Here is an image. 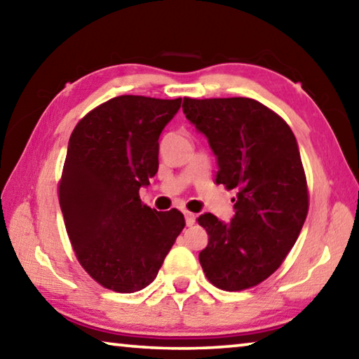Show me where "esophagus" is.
Masks as SVG:
<instances>
[{
    "label": "esophagus",
    "mask_w": 359,
    "mask_h": 359,
    "mask_svg": "<svg viewBox=\"0 0 359 359\" xmlns=\"http://www.w3.org/2000/svg\"><path fill=\"white\" fill-rule=\"evenodd\" d=\"M184 218H186V226H194V224H196V215L191 213V211H186Z\"/></svg>",
    "instance_id": "esophagus-1"
}]
</instances>
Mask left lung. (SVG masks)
I'll use <instances>...</instances> for the list:
<instances>
[{"mask_svg": "<svg viewBox=\"0 0 359 359\" xmlns=\"http://www.w3.org/2000/svg\"><path fill=\"white\" fill-rule=\"evenodd\" d=\"M183 113L216 156V184L237 189L231 221L198 216L208 233L198 255L203 272L224 291L259 285L281 266L307 218V180L294 133L252 98H184Z\"/></svg>", "mask_w": 359, "mask_h": 359, "instance_id": "8db88e82", "label": "left lung"}]
</instances>
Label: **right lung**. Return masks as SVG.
Returning a JSON list of instances; mask_svg holds the SVG:
<instances>
[{
    "label": "right lung",
    "mask_w": 359,
    "mask_h": 359,
    "mask_svg": "<svg viewBox=\"0 0 359 359\" xmlns=\"http://www.w3.org/2000/svg\"><path fill=\"white\" fill-rule=\"evenodd\" d=\"M181 98L121 95L86 114L68 141L58 201L76 257L108 290L152 283L184 216L141 203L158 168V137Z\"/></svg>",
    "instance_id": "add662e5"
}]
</instances>
